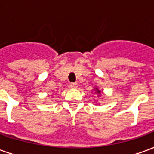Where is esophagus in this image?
<instances>
[{
    "label": "esophagus",
    "mask_w": 154,
    "mask_h": 154,
    "mask_svg": "<svg viewBox=\"0 0 154 154\" xmlns=\"http://www.w3.org/2000/svg\"><path fill=\"white\" fill-rule=\"evenodd\" d=\"M70 87L72 88V89H76V88H77V83H76V82H72L70 84Z\"/></svg>",
    "instance_id": "34e87169"
}]
</instances>
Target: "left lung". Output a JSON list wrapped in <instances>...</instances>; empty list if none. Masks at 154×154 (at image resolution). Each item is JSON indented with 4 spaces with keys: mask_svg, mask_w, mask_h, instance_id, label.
<instances>
[{
    "mask_svg": "<svg viewBox=\"0 0 154 154\" xmlns=\"http://www.w3.org/2000/svg\"><path fill=\"white\" fill-rule=\"evenodd\" d=\"M97 93H100V91H99V90H97Z\"/></svg>",
    "mask_w": 154,
    "mask_h": 154,
    "instance_id": "1",
    "label": "left lung"
}]
</instances>
